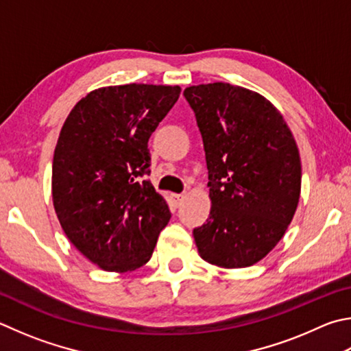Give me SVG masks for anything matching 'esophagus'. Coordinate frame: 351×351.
<instances>
[{"label": "esophagus", "mask_w": 351, "mask_h": 351, "mask_svg": "<svg viewBox=\"0 0 351 351\" xmlns=\"http://www.w3.org/2000/svg\"><path fill=\"white\" fill-rule=\"evenodd\" d=\"M171 199H173V202L176 204V206H180V204L184 199V195L182 193H173V195H171Z\"/></svg>", "instance_id": "esophagus-1"}]
</instances>
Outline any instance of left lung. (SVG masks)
Instances as JSON below:
<instances>
[{"label": "left lung", "instance_id": "8db88e82", "mask_svg": "<svg viewBox=\"0 0 351 351\" xmlns=\"http://www.w3.org/2000/svg\"><path fill=\"white\" fill-rule=\"evenodd\" d=\"M199 127L212 208L193 228L201 258L224 269L256 264L293 219L301 159L282 114L270 101L227 82L184 90Z\"/></svg>", "mask_w": 351, "mask_h": 351}]
</instances>
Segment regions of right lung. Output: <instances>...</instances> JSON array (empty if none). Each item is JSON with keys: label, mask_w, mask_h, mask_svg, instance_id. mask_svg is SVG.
Returning a JSON list of instances; mask_svg holds the SVG:
<instances>
[{"label": "right lung", "mask_w": 351, "mask_h": 351, "mask_svg": "<svg viewBox=\"0 0 351 351\" xmlns=\"http://www.w3.org/2000/svg\"><path fill=\"white\" fill-rule=\"evenodd\" d=\"M178 86L90 92L62 125L52 165L56 216L70 242L107 271L150 259L170 210L145 176L149 138L180 98Z\"/></svg>", "instance_id": "1"}]
</instances>
